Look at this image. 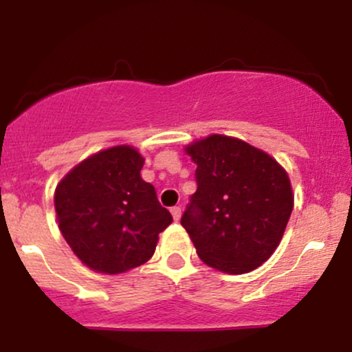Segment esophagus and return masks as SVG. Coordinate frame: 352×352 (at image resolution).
<instances>
[{
  "mask_svg": "<svg viewBox=\"0 0 352 352\" xmlns=\"http://www.w3.org/2000/svg\"><path fill=\"white\" fill-rule=\"evenodd\" d=\"M170 213H172L173 220L179 221V220H180V215H182V208H180V207H172V208H170Z\"/></svg>",
  "mask_w": 352,
  "mask_h": 352,
  "instance_id": "34e87169",
  "label": "esophagus"
}]
</instances>
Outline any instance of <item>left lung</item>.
<instances>
[{"label":"left lung","mask_w":352,"mask_h":352,"mask_svg":"<svg viewBox=\"0 0 352 352\" xmlns=\"http://www.w3.org/2000/svg\"><path fill=\"white\" fill-rule=\"evenodd\" d=\"M197 192L182 215L197 254L228 274L253 272L274 253L293 212L288 173L270 153L212 134L185 147Z\"/></svg>","instance_id":"8db88e82"}]
</instances>
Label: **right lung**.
<instances>
[{"mask_svg":"<svg viewBox=\"0 0 352 352\" xmlns=\"http://www.w3.org/2000/svg\"><path fill=\"white\" fill-rule=\"evenodd\" d=\"M145 159L132 145L92 153L54 192L59 230L92 272L119 274L144 265L172 215L142 177Z\"/></svg>","mask_w":352,"mask_h":352,"instance_id":"1","label":"right lung"}]
</instances>
